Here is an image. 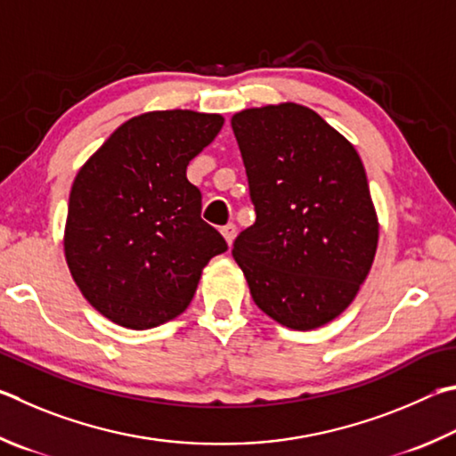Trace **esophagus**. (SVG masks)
<instances>
[{"label":"esophagus","instance_id":"1","mask_svg":"<svg viewBox=\"0 0 456 456\" xmlns=\"http://www.w3.org/2000/svg\"><path fill=\"white\" fill-rule=\"evenodd\" d=\"M220 232L224 236V240L228 242V246H232L234 238H236V226H234V224H226V226H222Z\"/></svg>","mask_w":456,"mask_h":456}]
</instances>
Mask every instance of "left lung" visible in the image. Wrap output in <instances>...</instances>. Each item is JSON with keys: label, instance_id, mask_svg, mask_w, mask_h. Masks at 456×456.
<instances>
[{"label": "left lung", "instance_id": "1", "mask_svg": "<svg viewBox=\"0 0 456 456\" xmlns=\"http://www.w3.org/2000/svg\"><path fill=\"white\" fill-rule=\"evenodd\" d=\"M256 222L232 256L262 313L313 330L345 313L379 246L362 159L314 110L294 102L232 116Z\"/></svg>", "mask_w": 456, "mask_h": 456}]
</instances>
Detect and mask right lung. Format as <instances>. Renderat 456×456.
Wrapping results in <instances>:
<instances>
[{
	"label": "right lung",
	"mask_w": 456,
	"mask_h": 456,
	"mask_svg": "<svg viewBox=\"0 0 456 456\" xmlns=\"http://www.w3.org/2000/svg\"><path fill=\"white\" fill-rule=\"evenodd\" d=\"M224 126L220 114L162 110L127 119L79 167L63 252L84 298L124 329L180 316L204 266L228 250L200 218L186 167Z\"/></svg>",
	"instance_id": "1"
}]
</instances>
